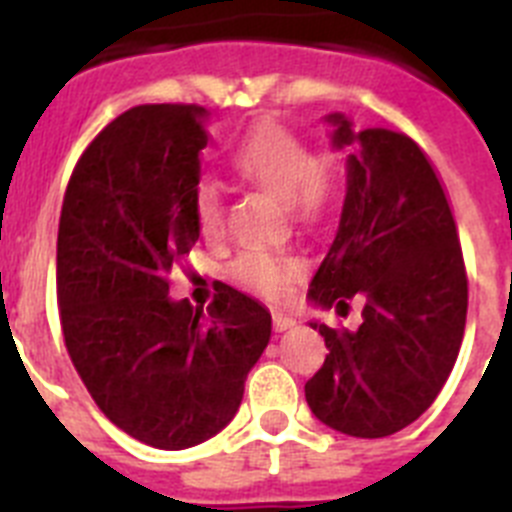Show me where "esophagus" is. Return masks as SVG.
Segmentation results:
<instances>
[{
	"mask_svg": "<svg viewBox=\"0 0 512 512\" xmlns=\"http://www.w3.org/2000/svg\"><path fill=\"white\" fill-rule=\"evenodd\" d=\"M292 325H297V320L292 318V315H287V312H274V330H277V333H284V330H289Z\"/></svg>",
	"mask_w": 512,
	"mask_h": 512,
	"instance_id": "1",
	"label": "esophagus"
}]
</instances>
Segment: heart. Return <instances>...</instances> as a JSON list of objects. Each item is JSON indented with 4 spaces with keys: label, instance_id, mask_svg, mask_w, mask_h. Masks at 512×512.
I'll return each mask as SVG.
<instances>
[{
    "label": "heart",
    "instance_id": "heart-1",
    "mask_svg": "<svg viewBox=\"0 0 512 512\" xmlns=\"http://www.w3.org/2000/svg\"><path fill=\"white\" fill-rule=\"evenodd\" d=\"M228 164L253 187L279 194L302 223H320L336 207L341 192V158L312 151L295 130L264 122L233 146ZM194 220L205 238H220L228 223L223 192L215 182H200L192 192ZM230 277L264 297H282L302 274V261L274 246H251L230 261Z\"/></svg>",
    "mask_w": 512,
    "mask_h": 512
}]
</instances>
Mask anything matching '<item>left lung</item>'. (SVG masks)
Segmentation results:
<instances>
[{"instance_id":"8db88e82","label":"left lung","mask_w":512,"mask_h":512,"mask_svg":"<svg viewBox=\"0 0 512 512\" xmlns=\"http://www.w3.org/2000/svg\"><path fill=\"white\" fill-rule=\"evenodd\" d=\"M346 158L341 225L315 271V305L348 310L356 330L310 323L328 356L305 397L315 418L356 438L402 431L431 408L459 356L467 323V269L443 184L431 158L405 133L328 115Z\"/></svg>"}]
</instances>
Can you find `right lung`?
<instances>
[{"instance_id":"right-lung-1","label":"right lung","mask_w":512,"mask_h":512,"mask_svg":"<svg viewBox=\"0 0 512 512\" xmlns=\"http://www.w3.org/2000/svg\"><path fill=\"white\" fill-rule=\"evenodd\" d=\"M205 117L200 104L122 112L76 161L58 220V315L74 369L120 431L166 451L223 431L271 336L269 310L228 284L207 310L169 295L200 238Z\"/></svg>"}]
</instances>
